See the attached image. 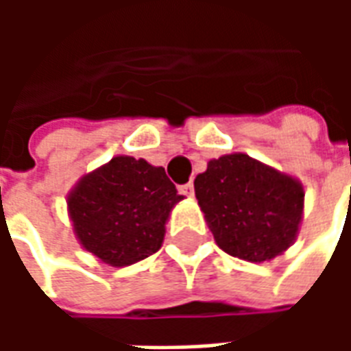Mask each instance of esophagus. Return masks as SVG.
Masks as SVG:
<instances>
[{"instance_id":"esophagus-1","label":"esophagus","mask_w":351,"mask_h":351,"mask_svg":"<svg viewBox=\"0 0 351 351\" xmlns=\"http://www.w3.org/2000/svg\"><path fill=\"white\" fill-rule=\"evenodd\" d=\"M178 191L182 193V195H188V197H191L193 195V182H188V184H182V186H178Z\"/></svg>"}]
</instances>
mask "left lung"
Instances as JSON below:
<instances>
[{
	"label": "left lung",
	"mask_w": 351,
	"mask_h": 351,
	"mask_svg": "<svg viewBox=\"0 0 351 351\" xmlns=\"http://www.w3.org/2000/svg\"><path fill=\"white\" fill-rule=\"evenodd\" d=\"M193 186L216 243L229 256L261 263L295 241L304 191L293 178L246 154H229L208 161Z\"/></svg>",
	"instance_id": "left-lung-1"
}]
</instances>
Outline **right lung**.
<instances>
[{
	"label": "right lung",
	"mask_w": 351,
	"mask_h": 351,
	"mask_svg": "<svg viewBox=\"0 0 351 351\" xmlns=\"http://www.w3.org/2000/svg\"><path fill=\"white\" fill-rule=\"evenodd\" d=\"M180 199L165 169L120 156L80 180L69 213L88 252L125 267L160 250L169 213Z\"/></svg>",
	"instance_id": "1"
}]
</instances>
